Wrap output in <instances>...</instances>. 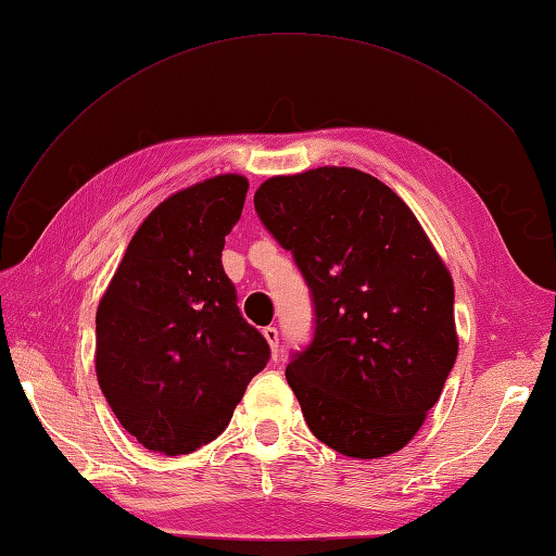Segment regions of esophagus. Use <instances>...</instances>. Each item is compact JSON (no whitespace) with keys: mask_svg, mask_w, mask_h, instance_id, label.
<instances>
[{"mask_svg":"<svg viewBox=\"0 0 556 556\" xmlns=\"http://www.w3.org/2000/svg\"><path fill=\"white\" fill-rule=\"evenodd\" d=\"M264 339L268 343V348H271V357L274 362L280 359V339H278V329L276 327H264Z\"/></svg>","mask_w":556,"mask_h":556,"instance_id":"obj_1","label":"esophagus"}]
</instances>
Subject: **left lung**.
Instances as JSON below:
<instances>
[{
    "label": "left lung",
    "mask_w": 556,
    "mask_h": 556,
    "mask_svg": "<svg viewBox=\"0 0 556 556\" xmlns=\"http://www.w3.org/2000/svg\"><path fill=\"white\" fill-rule=\"evenodd\" d=\"M255 211L313 296V343L285 371L308 429L355 459L406 447L459 350L452 276L422 225L350 166L268 178Z\"/></svg>",
    "instance_id": "1"
}]
</instances>
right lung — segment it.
Returning a JSON list of instances; mask_svg holds the SVG:
<instances>
[{
  "mask_svg": "<svg viewBox=\"0 0 556 556\" xmlns=\"http://www.w3.org/2000/svg\"><path fill=\"white\" fill-rule=\"evenodd\" d=\"M245 192L248 178L223 174L164 199L99 301V387L134 439L169 457L215 441L271 355L223 268Z\"/></svg>",
  "mask_w": 556,
  "mask_h": 556,
  "instance_id": "right-lung-1",
  "label": "right lung"
}]
</instances>
